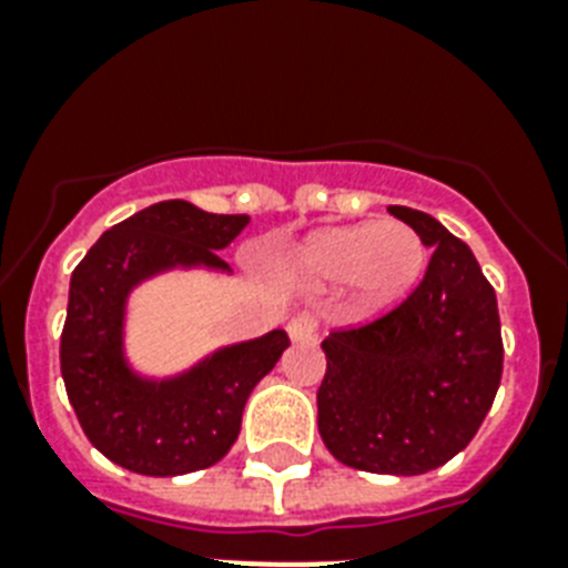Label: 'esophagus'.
Returning a JSON list of instances; mask_svg holds the SVG:
<instances>
[{
	"label": "esophagus",
	"instance_id": "34e87169",
	"mask_svg": "<svg viewBox=\"0 0 568 568\" xmlns=\"http://www.w3.org/2000/svg\"><path fill=\"white\" fill-rule=\"evenodd\" d=\"M288 338L292 345H312L315 342V321L310 315H297V318L288 321Z\"/></svg>",
	"mask_w": 568,
	"mask_h": 568
}]
</instances>
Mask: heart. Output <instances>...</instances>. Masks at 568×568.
<instances>
[{"instance_id": "obj_1", "label": "heart", "mask_w": 568, "mask_h": 568, "mask_svg": "<svg viewBox=\"0 0 568 568\" xmlns=\"http://www.w3.org/2000/svg\"><path fill=\"white\" fill-rule=\"evenodd\" d=\"M292 267L312 285L347 283L365 312H386L422 283L427 250L418 232L400 221L347 223L303 239Z\"/></svg>"}]
</instances>
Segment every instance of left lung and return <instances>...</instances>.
<instances>
[{
    "label": "left lung",
    "mask_w": 568,
    "mask_h": 568,
    "mask_svg": "<svg viewBox=\"0 0 568 568\" xmlns=\"http://www.w3.org/2000/svg\"><path fill=\"white\" fill-rule=\"evenodd\" d=\"M433 250L422 285L395 312L329 333L318 433L338 463L374 475H424L457 457L495 400L501 321L466 241L436 217L388 205Z\"/></svg>",
    "instance_id": "8db88e82"
}]
</instances>
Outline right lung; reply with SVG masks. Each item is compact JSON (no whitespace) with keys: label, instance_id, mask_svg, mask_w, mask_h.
I'll return each instance as SVG.
<instances>
[{"label":"right lung","instance_id":"add662e5","mask_svg":"<svg viewBox=\"0 0 568 568\" xmlns=\"http://www.w3.org/2000/svg\"><path fill=\"white\" fill-rule=\"evenodd\" d=\"M247 214H214L185 200L135 212L88 250L70 276L61 377L84 436L118 466L176 477L214 466L239 439L250 392L288 347L283 329L221 345L173 374L141 372L126 345L135 288L173 274H232L217 253Z\"/></svg>","mask_w":568,"mask_h":568}]
</instances>
